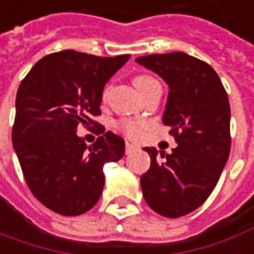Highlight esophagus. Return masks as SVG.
<instances>
[{"instance_id": "1", "label": "esophagus", "mask_w": 254, "mask_h": 254, "mask_svg": "<svg viewBox=\"0 0 254 254\" xmlns=\"http://www.w3.org/2000/svg\"><path fill=\"white\" fill-rule=\"evenodd\" d=\"M135 149H137V146H135V145L128 144V142L126 144V153H127V155H130L131 152H134Z\"/></svg>"}]
</instances>
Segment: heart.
Segmentation results:
<instances>
[{
	"instance_id": "heart-1",
	"label": "heart",
	"mask_w": 254,
	"mask_h": 254,
	"mask_svg": "<svg viewBox=\"0 0 254 254\" xmlns=\"http://www.w3.org/2000/svg\"><path fill=\"white\" fill-rule=\"evenodd\" d=\"M132 83L137 87V90L141 92V95H145L148 91L156 85L157 80L153 78L149 74H137V76L132 78ZM110 91H112V85H108L104 90V94H102V98L104 101L108 99L109 97ZM116 128L122 134H124L127 138L130 139H139L142 137V134L145 132V130L148 128V123L144 122V120H134V119H120L117 120Z\"/></svg>"
}]
</instances>
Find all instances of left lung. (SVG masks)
I'll use <instances>...</instances> for the list:
<instances>
[{"label":"left lung","instance_id":"1","mask_svg":"<svg viewBox=\"0 0 254 254\" xmlns=\"http://www.w3.org/2000/svg\"><path fill=\"white\" fill-rule=\"evenodd\" d=\"M169 84L163 124L177 148L157 157L141 177L146 203L160 216L177 218L197 209L210 196L231 149L230 101L210 64L184 52L155 54L135 59Z\"/></svg>","mask_w":254,"mask_h":254}]
</instances>
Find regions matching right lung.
<instances>
[{
  "label": "right lung",
  "mask_w": 254,
  "mask_h": 254,
  "mask_svg": "<svg viewBox=\"0 0 254 254\" xmlns=\"http://www.w3.org/2000/svg\"><path fill=\"white\" fill-rule=\"evenodd\" d=\"M128 59L61 51L40 59L17 88L12 144L31 193L58 214L92 209L104 190V164L123 157L122 137L106 131L87 146L76 128L91 124L104 132L94 120L102 91Z\"/></svg>",
  "instance_id": "1"
}]
</instances>
